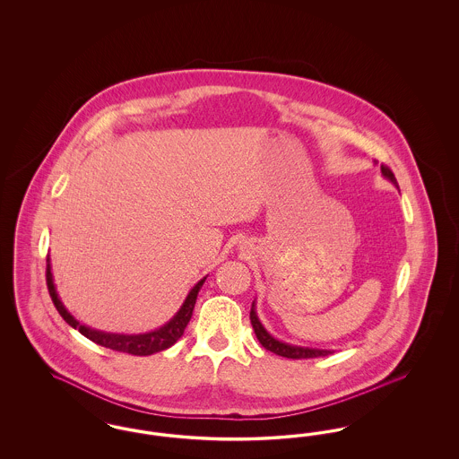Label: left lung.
Returning a JSON list of instances; mask_svg holds the SVG:
<instances>
[{
  "mask_svg": "<svg viewBox=\"0 0 459 459\" xmlns=\"http://www.w3.org/2000/svg\"><path fill=\"white\" fill-rule=\"evenodd\" d=\"M380 172L384 175V178H387L389 182H393V186H397V180L394 177L393 172L387 169V167H380ZM249 318H251V325L255 328V333L260 341L263 348L266 351H272L282 358H290V359H307V358H318V356H327L332 354L333 350H320V348H309V346H298V344H290V342H284L277 337H273L260 320L258 313H256V301H253L251 305V313H249Z\"/></svg>",
  "mask_w": 459,
  "mask_h": 459,
  "instance_id": "1",
  "label": "left lung"
}]
</instances>
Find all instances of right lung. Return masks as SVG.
I'll return each mask as SVG.
<instances>
[{
    "mask_svg": "<svg viewBox=\"0 0 459 459\" xmlns=\"http://www.w3.org/2000/svg\"><path fill=\"white\" fill-rule=\"evenodd\" d=\"M46 282H48V290L49 296L53 299V303L56 306L58 313L62 315V318L66 324L75 330H79L84 337H88L89 341L108 348V350L118 351V352H129L134 356H150L160 351L169 350L170 346H174L175 342L182 337L184 330L187 327L191 316H193V309L196 305L197 292L204 284L206 277H203L186 296L182 306L177 309L174 316L163 324L161 327L154 328L144 333H115V332H105V330H98V328L89 327L86 324L79 322L62 303L55 279H53V272H51V258L48 255L46 258Z\"/></svg>",
    "mask_w": 459,
    "mask_h": 459,
    "instance_id": "obj_1",
    "label": "right lung"
}]
</instances>
